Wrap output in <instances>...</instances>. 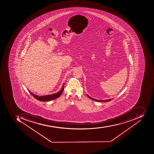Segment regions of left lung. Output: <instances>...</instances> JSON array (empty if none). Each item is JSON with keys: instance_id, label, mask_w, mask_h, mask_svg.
Segmentation results:
<instances>
[{"instance_id": "obj_1", "label": "left lung", "mask_w": 154, "mask_h": 154, "mask_svg": "<svg viewBox=\"0 0 154 154\" xmlns=\"http://www.w3.org/2000/svg\"><path fill=\"white\" fill-rule=\"evenodd\" d=\"M87 96H88L89 98L92 99V100H94V101H97V102H109V101H111V100L112 99H107V100H97V99H94V98L91 97H89V96L87 94Z\"/></svg>"}]
</instances>
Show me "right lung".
Here are the masks:
<instances>
[{
  "mask_svg": "<svg viewBox=\"0 0 154 154\" xmlns=\"http://www.w3.org/2000/svg\"><path fill=\"white\" fill-rule=\"evenodd\" d=\"M64 83H63L62 88L60 90V91H58V92L56 93L53 94H48V95L43 96H37V95H36L35 94L30 92V91L28 90H28L30 94L34 97L36 98L37 100L42 101V102H46V101H51V100H54V99H55L61 96V94L62 93L64 89Z\"/></svg>",
  "mask_w": 154,
  "mask_h": 154,
  "instance_id": "obj_1",
  "label": "right lung"
}]
</instances>
